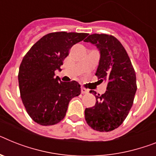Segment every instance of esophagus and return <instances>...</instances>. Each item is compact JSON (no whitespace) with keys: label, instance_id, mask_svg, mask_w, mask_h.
<instances>
[{"label":"esophagus","instance_id":"1","mask_svg":"<svg viewBox=\"0 0 156 156\" xmlns=\"http://www.w3.org/2000/svg\"><path fill=\"white\" fill-rule=\"evenodd\" d=\"M81 91H82V94H87L89 92V90L86 89L85 87H82L81 89Z\"/></svg>","mask_w":156,"mask_h":156}]
</instances>
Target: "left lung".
Wrapping results in <instances>:
<instances>
[{
	"mask_svg": "<svg viewBox=\"0 0 156 156\" xmlns=\"http://www.w3.org/2000/svg\"><path fill=\"white\" fill-rule=\"evenodd\" d=\"M99 49L101 58L95 75L107 82L105 93L94 90V106L86 108L85 119L89 126L99 132L117 129L129 114L136 92V72L127 51L116 37L106 34H92L84 40Z\"/></svg>",
	"mask_w": 156,
	"mask_h": 156,
	"instance_id": "8db88e82",
	"label": "left lung"
}]
</instances>
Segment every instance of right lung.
<instances>
[{"instance_id":"obj_1","label":"right lung","mask_w":156,"mask_h":156,"mask_svg":"<svg viewBox=\"0 0 156 156\" xmlns=\"http://www.w3.org/2000/svg\"><path fill=\"white\" fill-rule=\"evenodd\" d=\"M87 36L66 31L47 34L23 58L18 74L20 97L30 117L39 125H53L63 120L70 101L81 94L78 82H62L55 71L60 70L72 46Z\"/></svg>"}]
</instances>
